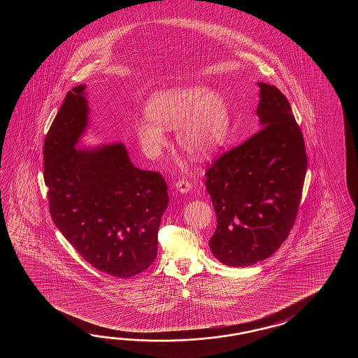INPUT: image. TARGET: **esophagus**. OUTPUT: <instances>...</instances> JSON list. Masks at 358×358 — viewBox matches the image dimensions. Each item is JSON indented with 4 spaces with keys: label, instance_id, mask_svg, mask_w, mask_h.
I'll use <instances>...</instances> for the list:
<instances>
[{
    "label": "esophagus",
    "instance_id": "34e87169",
    "mask_svg": "<svg viewBox=\"0 0 358 358\" xmlns=\"http://www.w3.org/2000/svg\"><path fill=\"white\" fill-rule=\"evenodd\" d=\"M176 189L179 190L180 193H188L192 189V184H190L187 179H182L176 182Z\"/></svg>",
    "mask_w": 358,
    "mask_h": 358
}]
</instances>
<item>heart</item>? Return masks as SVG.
Returning <instances> with one entry per match:
<instances>
[{"instance_id":"obj_1","label":"heart","mask_w":358,"mask_h":358,"mask_svg":"<svg viewBox=\"0 0 358 358\" xmlns=\"http://www.w3.org/2000/svg\"><path fill=\"white\" fill-rule=\"evenodd\" d=\"M147 114L136 122L134 131L148 157H156L166 145L165 129H179L182 150L203 157L225 142L230 128L225 101L207 85L156 92L148 101Z\"/></svg>"}]
</instances>
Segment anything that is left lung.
Masks as SVG:
<instances>
[{
    "label": "left lung",
    "instance_id": "obj_1",
    "mask_svg": "<svg viewBox=\"0 0 358 358\" xmlns=\"http://www.w3.org/2000/svg\"><path fill=\"white\" fill-rule=\"evenodd\" d=\"M257 84L261 129L205 173L217 220L210 248L228 266L255 265L282 245L297 217L307 170L288 99L275 85Z\"/></svg>",
    "mask_w": 358,
    "mask_h": 358
}]
</instances>
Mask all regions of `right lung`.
<instances>
[{
    "mask_svg": "<svg viewBox=\"0 0 358 358\" xmlns=\"http://www.w3.org/2000/svg\"><path fill=\"white\" fill-rule=\"evenodd\" d=\"M85 85L66 93L43 145L50 213L78 253L115 278L151 266L169 203L160 173L136 168L122 143L76 147L88 124Z\"/></svg>",
    "mask_w": 358,
    "mask_h": 358,
    "instance_id": "1",
    "label": "right lung"
}]
</instances>
